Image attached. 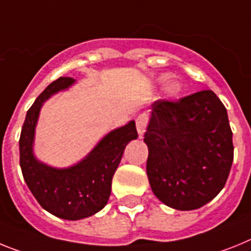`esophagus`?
Wrapping results in <instances>:
<instances>
[{"label":"esophagus","mask_w":251,"mask_h":251,"mask_svg":"<svg viewBox=\"0 0 251 251\" xmlns=\"http://www.w3.org/2000/svg\"><path fill=\"white\" fill-rule=\"evenodd\" d=\"M148 125V117L145 115H140L136 117V130H138L139 138H143L144 132L147 130Z\"/></svg>","instance_id":"34e87169"}]
</instances>
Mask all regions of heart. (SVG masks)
Listing matches in <instances>:
<instances>
[{"label": "heart", "instance_id": "heart-1", "mask_svg": "<svg viewBox=\"0 0 251 251\" xmlns=\"http://www.w3.org/2000/svg\"><path fill=\"white\" fill-rule=\"evenodd\" d=\"M165 75L162 77L160 79H165ZM182 91V83L179 82V79L176 77H168L167 82H165L164 86V92L167 96H177L178 93Z\"/></svg>", "mask_w": 251, "mask_h": 251}]
</instances>
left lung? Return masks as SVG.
<instances>
[{"label": "left lung", "mask_w": 251, "mask_h": 251, "mask_svg": "<svg viewBox=\"0 0 251 251\" xmlns=\"http://www.w3.org/2000/svg\"><path fill=\"white\" fill-rule=\"evenodd\" d=\"M144 141L150 187L167 206L197 210L225 186L234 160L232 131L225 106L210 89L154 102Z\"/></svg>", "instance_id": "left-lung-1"}]
</instances>
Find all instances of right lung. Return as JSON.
<instances>
[{
	"mask_svg": "<svg viewBox=\"0 0 251 251\" xmlns=\"http://www.w3.org/2000/svg\"><path fill=\"white\" fill-rule=\"evenodd\" d=\"M75 80L60 77L39 95L26 113L20 135V167L26 184L40 206L64 220L86 219L101 211L111 195V183L124 150L138 138L134 121L108 132L88 155L69 168H53L34 155L35 127L48 99L69 88Z\"/></svg>",
	"mask_w": 251,
	"mask_h": 251,
	"instance_id": "right-lung-1",
	"label": "right lung"
}]
</instances>
